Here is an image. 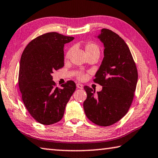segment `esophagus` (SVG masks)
I'll return each instance as SVG.
<instances>
[{"label": "esophagus", "mask_w": 158, "mask_h": 158, "mask_svg": "<svg viewBox=\"0 0 158 158\" xmlns=\"http://www.w3.org/2000/svg\"><path fill=\"white\" fill-rule=\"evenodd\" d=\"M77 87L78 89H82L84 88V86H83V85H82L81 84H79V83H78V84H77Z\"/></svg>", "instance_id": "esophagus-1"}]
</instances>
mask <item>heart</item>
I'll return each mask as SVG.
<instances>
[{
	"label": "heart",
	"mask_w": 158,
	"mask_h": 158,
	"mask_svg": "<svg viewBox=\"0 0 158 158\" xmlns=\"http://www.w3.org/2000/svg\"><path fill=\"white\" fill-rule=\"evenodd\" d=\"M72 51L69 50V51L67 52L66 57H69L70 56V53H71ZM85 52H86V56L94 53H99V48L97 46L96 44L94 43H88L86 46H85ZM79 77H82L81 75H79Z\"/></svg>",
	"instance_id": "heart-1"
}]
</instances>
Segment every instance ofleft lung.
Returning a JSON list of instances; mask_svg holds the SVG:
<instances>
[{"label":"left lung","instance_id":"1","mask_svg":"<svg viewBox=\"0 0 158 158\" xmlns=\"http://www.w3.org/2000/svg\"><path fill=\"white\" fill-rule=\"evenodd\" d=\"M104 46V57L94 81L102 86L96 93L85 86V114L94 124L107 127L127 113L136 91L138 72L128 46L118 34L102 29L97 36Z\"/></svg>","mask_w":158,"mask_h":158}]
</instances>
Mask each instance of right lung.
Segmentation results:
<instances>
[{"instance_id":"obj_1","label":"right lung","mask_w":158,"mask_h":158,"mask_svg":"<svg viewBox=\"0 0 158 158\" xmlns=\"http://www.w3.org/2000/svg\"><path fill=\"white\" fill-rule=\"evenodd\" d=\"M74 37L49 32L30 42L20 59L19 87L22 101L34 119L50 125L61 120L76 89L73 81L56 86L52 74L64 66V46Z\"/></svg>"}]
</instances>
